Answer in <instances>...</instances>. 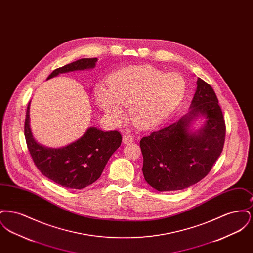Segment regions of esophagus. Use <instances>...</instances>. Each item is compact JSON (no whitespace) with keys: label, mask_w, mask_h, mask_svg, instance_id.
<instances>
[{"label":"esophagus","mask_w":253,"mask_h":253,"mask_svg":"<svg viewBox=\"0 0 253 253\" xmlns=\"http://www.w3.org/2000/svg\"><path fill=\"white\" fill-rule=\"evenodd\" d=\"M133 137L130 134H125L123 137H122V142L123 144H129V143H132L133 141Z\"/></svg>","instance_id":"obj_1"}]
</instances>
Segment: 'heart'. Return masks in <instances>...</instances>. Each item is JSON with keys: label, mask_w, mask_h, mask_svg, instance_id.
<instances>
[{"label": "heart", "mask_w": 253, "mask_h": 253, "mask_svg": "<svg viewBox=\"0 0 253 253\" xmlns=\"http://www.w3.org/2000/svg\"><path fill=\"white\" fill-rule=\"evenodd\" d=\"M186 82L180 74L165 73L152 65H136L115 73L109 89L99 88L96 98L99 107L115 123L123 120L122 107H128L130 119L142 129L162 124L180 104Z\"/></svg>", "instance_id": "1"}]
</instances>
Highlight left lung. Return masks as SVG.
Wrapping results in <instances>:
<instances>
[{"instance_id": "obj_1", "label": "left lung", "mask_w": 253, "mask_h": 253, "mask_svg": "<svg viewBox=\"0 0 253 253\" xmlns=\"http://www.w3.org/2000/svg\"><path fill=\"white\" fill-rule=\"evenodd\" d=\"M198 113L206 116L205 128L190 134L188 123ZM225 136L226 123L216 95L198 78L190 113L141 138L145 180L158 192L179 191L202 180L220 157Z\"/></svg>"}]
</instances>
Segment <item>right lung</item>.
<instances>
[{
	"label": "right lung",
	"mask_w": 253,
	"mask_h": 253,
	"mask_svg": "<svg viewBox=\"0 0 253 253\" xmlns=\"http://www.w3.org/2000/svg\"><path fill=\"white\" fill-rule=\"evenodd\" d=\"M97 59H81L55 69L47 80L60 73L93 68ZM25 141L38 169L50 180L68 189H84L97 180L109 158L121 146V132L89 128L84 135L61 149L38 144L29 126V103L24 121Z\"/></svg>",
	"instance_id": "right-lung-1"
}]
</instances>
